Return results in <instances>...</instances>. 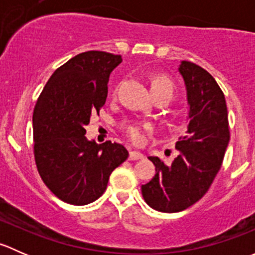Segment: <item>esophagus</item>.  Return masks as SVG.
I'll use <instances>...</instances> for the list:
<instances>
[{
  "label": "esophagus",
  "mask_w": 255,
  "mask_h": 255,
  "mask_svg": "<svg viewBox=\"0 0 255 255\" xmlns=\"http://www.w3.org/2000/svg\"><path fill=\"white\" fill-rule=\"evenodd\" d=\"M144 155L142 153H139V151H135V150H132L129 151V160H139V159H143Z\"/></svg>",
  "instance_id": "esophagus-1"
}]
</instances>
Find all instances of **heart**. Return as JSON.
<instances>
[{
	"instance_id": "1",
	"label": "heart",
	"mask_w": 255,
	"mask_h": 255,
	"mask_svg": "<svg viewBox=\"0 0 255 255\" xmlns=\"http://www.w3.org/2000/svg\"><path fill=\"white\" fill-rule=\"evenodd\" d=\"M161 87H166V89L171 90V92H173V82L170 80L163 75L155 76L153 80V84H151V90L161 89ZM123 128H125L128 137L137 144L143 143L144 138H145V133L151 130L150 123L139 122V121H128L123 125Z\"/></svg>"
}]
</instances>
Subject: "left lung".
Listing matches in <instances>:
<instances>
[{
  "instance_id": "1",
  "label": "left lung",
  "mask_w": 255,
  "mask_h": 255,
  "mask_svg": "<svg viewBox=\"0 0 255 255\" xmlns=\"http://www.w3.org/2000/svg\"><path fill=\"white\" fill-rule=\"evenodd\" d=\"M179 73L185 81L189 104L186 134L179 138V155L170 165L149 156L155 175L142 185L146 204L160 212L186 210L210 189L222 165L230 142L225 95L210 73L191 61H181Z\"/></svg>"
}]
</instances>
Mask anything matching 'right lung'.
Segmentation results:
<instances>
[{
  "label": "right lung",
  "mask_w": 255,
  "mask_h": 255,
  "mask_svg": "<svg viewBox=\"0 0 255 255\" xmlns=\"http://www.w3.org/2000/svg\"><path fill=\"white\" fill-rule=\"evenodd\" d=\"M122 56L85 51L56 69L33 112L34 158L39 175L61 201L91 204L105 192L110 175L128 158L122 144H97L85 135L92 113L107 99V84Z\"/></svg>",
  "instance_id": "obj_1"
}]
</instances>
